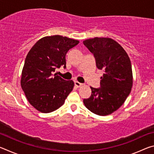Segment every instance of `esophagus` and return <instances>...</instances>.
Here are the masks:
<instances>
[{
    "label": "esophagus",
    "instance_id": "34e87169",
    "mask_svg": "<svg viewBox=\"0 0 154 154\" xmlns=\"http://www.w3.org/2000/svg\"><path fill=\"white\" fill-rule=\"evenodd\" d=\"M75 85L76 87H77V88H79V87L82 86V85H83V84H82V83H81L79 82H77V81H75Z\"/></svg>",
    "mask_w": 154,
    "mask_h": 154
}]
</instances>
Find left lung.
<instances>
[{
	"mask_svg": "<svg viewBox=\"0 0 154 154\" xmlns=\"http://www.w3.org/2000/svg\"><path fill=\"white\" fill-rule=\"evenodd\" d=\"M83 43L94 56L98 69L104 71L100 87H90L92 94L83 103L96 115H109L123 105L131 92V62L123 48L110 38L95 37Z\"/></svg>",
	"mask_w": 154,
	"mask_h": 154,
	"instance_id": "1",
	"label": "left lung"
}]
</instances>
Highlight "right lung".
<instances>
[{"label":"right lung","mask_w":154,"mask_h":154,"mask_svg":"<svg viewBox=\"0 0 154 154\" xmlns=\"http://www.w3.org/2000/svg\"><path fill=\"white\" fill-rule=\"evenodd\" d=\"M79 41L66 36H45L27 54L22 70L21 86L28 102L42 113L60 107L73 89L72 80L53 75L56 69H66V54Z\"/></svg>","instance_id":"right-lung-1"}]
</instances>
